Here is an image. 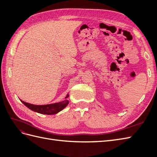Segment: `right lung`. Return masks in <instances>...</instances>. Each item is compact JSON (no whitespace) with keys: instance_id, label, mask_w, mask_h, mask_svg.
<instances>
[{"instance_id":"add662e5","label":"right lung","mask_w":157,"mask_h":157,"mask_svg":"<svg viewBox=\"0 0 157 157\" xmlns=\"http://www.w3.org/2000/svg\"><path fill=\"white\" fill-rule=\"evenodd\" d=\"M69 97V94H67L65 97V100L58 102V103H52V104H48V105H33V104L26 103L21 100V101L24 104V105L29 108L31 110L39 113L40 114H44V115H55L63 110L64 108L67 107L69 103V101L67 99V98Z\"/></svg>"}]
</instances>
